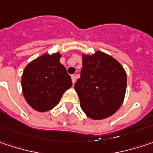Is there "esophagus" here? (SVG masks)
<instances>
[{
    "mask_svg": "<svg viewBox=\"0 0 153 153\" xmlns=\"http://www.w3.org/2000/svg\"><path fill=\"white\" fill-rule=\"evenodd\" d=\"M72 82H73V84H74L75 82H76V76L74 74V75H72Z\"/></svg>",
    "mask_w": 153,
    "mask_h": 153,
    "instance_id": "obj_1",
    "label": "esophagus"
}]
</instances>
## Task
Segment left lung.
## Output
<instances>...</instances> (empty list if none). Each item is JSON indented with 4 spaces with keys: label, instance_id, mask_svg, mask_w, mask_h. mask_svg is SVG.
<instances>
[{
    "label": "left lung",
    "instance_id": "1",
    "mask_svg": "<svg viewBox=\"0 0 153 153\" xmlns=\"http://www.w3.org/2000/svg\"><path fill=\"white\" fill-rule=\"evenodd\" d=\"M126 84L123 67L111 56L99 51L82 55L80 78L74 88L88 117L100 120L115 114L123 102Z\"/></svg>",
    "mask_w": 153,
    "mask_h": 153
}]
</instances>
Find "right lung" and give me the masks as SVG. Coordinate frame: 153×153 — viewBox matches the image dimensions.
<instances>
[{
    "label": "right lung",
    "mask_w": 153,
    "mask_h": 153,
    "mask_svg": "<svg viewBox=\"0 0 153 153\" xmlns=\"http://www.w3.org/2000/svg\"><path fill=\"white\" fill-rule=\"evenodd\" d=\"M57 52L44 54L30 62L22 77V94L29 105L36 111L53 108L65 93L72 87V79L65 67L59 62Z\"/></svg>",
    "instance_id": "obj_1"
}]
</instances>
